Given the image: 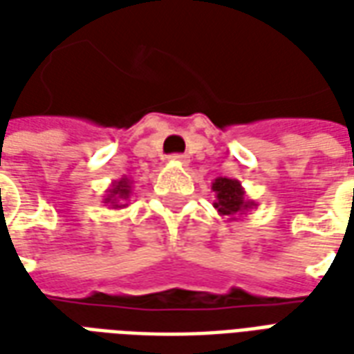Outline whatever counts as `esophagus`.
Listing matches in <instances>:
<instances>
[{"label": "esophagus", "mask_w": 354, "mask_h": 354, "mask_svg": "<svg viewBox=\"0 0 354 354\" xmlns=\"http://www.w3.org/2000/svg\"><path fill=\"white\" fill-rule=\"evenodd\" d=\"M170 161H174V162H180V165H187L189 162V157L187 155H170Z\"/></svg>", "instance_id": "esophagus-1"}]
</instances>
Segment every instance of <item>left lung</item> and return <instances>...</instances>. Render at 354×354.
<instances>
[{"label":"left lung","mask_w":354,"mask_h":354,"mask_svg":"<svg viewBox=\"0 0 354 354\" xmlns=\"http://www.w3.org/2000/svg\"><path fill=\"white\" fill-rule=\"evenodd\" d=\"M212 192L216 195V201L212 205L220 212V216H225L230 222L243 218L246 216V212L258 207L252 199L246 197L245 187L235 178H216L212 182Z\"/></svg>","instance_id":"8db88e82"}]
</instances>
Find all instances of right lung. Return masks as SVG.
<instances>
[{"instance_id":"add662e5","label":"right lung","mask_w":354,"mask_h":354,"mask_svg":"<svg viewBox=\"0 0 354 354\" xmlns=\"http://www.w3.org/2000/svg\"><path fill=\"white\" fill-rule=\"evenodd\" d=\"M132 195V180H129L127 176L119 178L115 182H111V185L108 187V192L104 193V199L102 203L108 208H124L129 207V201H131Z\"/></svg>"}]
</instances>
